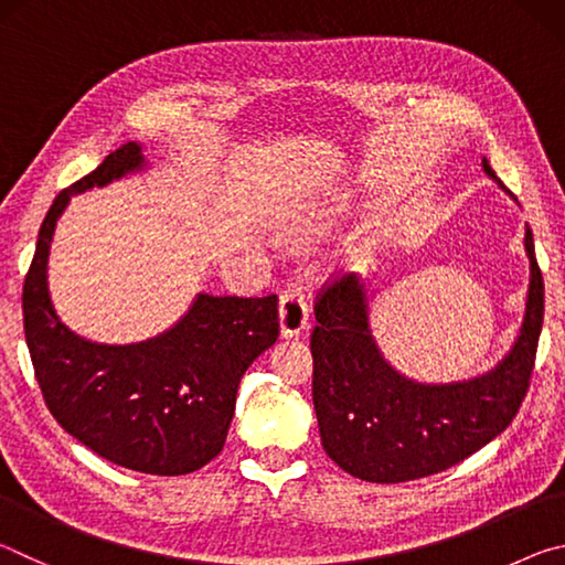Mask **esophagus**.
Instances as JSON below:
<instances>
[{
  "label": "esophagus",
  "mask_w": 565,
  "mask_h": 565,
  "mask_svg": "<svg viewBox=\"0 0 565 565\" xmlns=\"http://www.w3.org/2000/svg\"><path fill=\"white\" fill-rule=\"evenodd\" d=\"M279 329L281 337L291 339L309 329V303L301 291H286L279 299Z\"/></svg>",
  "instance_id": "34e87169"
}]
</instances>
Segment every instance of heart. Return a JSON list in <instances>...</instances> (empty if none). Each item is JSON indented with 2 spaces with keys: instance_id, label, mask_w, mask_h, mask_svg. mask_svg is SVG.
I'll return each mask as SVG.
<instances>
[{
  "instance_id": "heart-1",
  "label": "heart",
  "mask_w": 565,
  "mask_h": 565,
  "mask_svg": "<svg viewBox=\"0 0 565 565\" xmlns=\"http://www.w3.org/2000/svg\"><path fill=\"white\" fill-rule=\"evenodd\" d=\"M347 196L341 194H331V196H323L319 202H313L309 212L303 216V226L309 228H323L337 222V218L347 212Z\"/></svg>"
}]
</instances>
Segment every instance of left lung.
<instances>
[{
  "instance_id": "obj_1",
  "label": "left lung",
  "mask_w": 565,
  "mask_h": 565,
  "mask_svg": "<svg viewBox=\"0 0 565 565\" xmlns=\"http://www.w3.org/2000/svg\"><path fill=\"white\" fill-rule=\"evenodd\" d=\"M481 169L499 189L489 159ZM529 291L519 333L483 374L418 381L391 363L371 327L374 279L349 276L323 291L311 333L313 408L323 451L343 471L371 483H404L463 461L505 431L529 388L543 323V276L525 224Z\"/></svg>"
}]
</instances>
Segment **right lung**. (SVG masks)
I'll list each match as a JSON object with an SVG mask.
<instances>
[{"mask_svg":"<svg viewBox=\"0 0 565 565\" xmlns=\"http://www.w3.org/2000/svg\"><path fill=\"white\" fill-rule=\"evenodd\" d=\"M149 167L145 145L129 141L54 199L24 281V333L46 406L66 434L131 471L184 476L224 448L238 381L279 337L276 296L199 291L157 337L102 343L66 327L50 294L54 228L72 196Z\"/></svg>","mask_w":565,"mask_h":565,"instance_id":"add662e5","label":"right lung"}]
</instances>
